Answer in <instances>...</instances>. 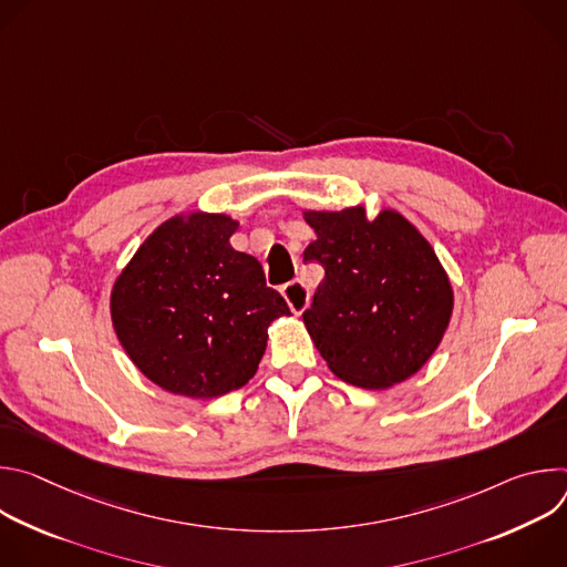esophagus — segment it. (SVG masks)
<instances>
[{"label": "esophagus", "instance_id": "1", "mask_svg": "<svg viewBox=\"0 0 567 567\" xmlns=\"http://www.w3.org/2000/svg\"><path fill=\"white\" fill-rule=\"evenodd\" d=\"M280 293L285 296L287 305L291 307V311H293L296 316H300V313L307 309V305H309V289H307L300 280H291V282L282 285V287H280Z\"/></svg>", "mask_w": 567, "mask_h": 567}]
</instances>
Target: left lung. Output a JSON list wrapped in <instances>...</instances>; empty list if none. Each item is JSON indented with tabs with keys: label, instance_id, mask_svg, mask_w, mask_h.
I'll list each match as a JSON object with an SVG mask.
<instances>
[{
	"label": "left lung",
	"instance_id": "8db88e82",
	"mask_svg": "<svg viewBox=\"0 0 567 567\" xmlns=\"http://www.w3.org/2000/svg\"><path fill=\"white\" fill-rule=\"evenodd\" d=\"M316 239L305 260L326 269L305 328L346 383L385 390L417 374L453 316V287L431 241L394 208L302 210Z\"/></svg>",
	"mask_w": 567,
	"mask_h": 567
}]
</instances>
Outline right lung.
<instances>
[{"label":"right lung","instance_id":"obj_1","mask_svg":"<svg viewBox=\"0 0 567 567\" xmlns=\"http://www.w3.org/2000/svg\"><path fill=\"white\" fill-rule=\"evenodd\" d=\"M239 221L190 210L158 224L116 276L110 313L130 361L188 399L228 394L258 372L269 328L289 316L262 265L230 247Z\"/></svg>","mask_w":567,"mask_h":567}]
</instances>
